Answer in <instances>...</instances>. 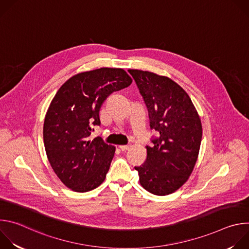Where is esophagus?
<instances>
[{"label":"esophagus","mask_w":249,"mask_h":249,"mask_svg":"<svg viewBox=\"0 0 249 249\" xmlns=\"http://www.w3.org/2000/svg\"><path fill=\"white\" fill-rule=\"evenodd\" d=\"M130 145H125V146H119V149L122 151V152H125V151H127V150H129L130 149Z\"/></svg>","instance_id":"esophagus-1"}]
</instances>
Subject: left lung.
<instances>
[{
	"mask_svg": "<svg viewBox=\"0 0 249 249\" xmlns=\"http://www.w3.org/2000/svg\"><path fill=\"white\" fill-rule=\"evenodd\" d=\"M147 105L150 126L158 131L154 146H147L145 162L135 166L140 184L164 196L179 189L196 164L201 140L200 116L187 92L171 79L130 69Z\"/></svg>",
	"mask_w": 249,
	"mask_h": 249,
	"instance_id": "obj_1",
	"label": "left lung"
}]
</instances>
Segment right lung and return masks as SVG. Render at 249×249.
Instances as JSON below:
<instances>
[{"label": "right lung", "instance_id": "right-lung-1", "mask_svg": "<svg viewBox=\"0 0 249 249\" xmlns=\"http://www.w3.org/2000/svg\"><path fill=\"white\" fill-rule=\"evenodd\" d=\"M120 68H100L66 81L45 115L43 141L48 160L59 179L75 192H88L105 179L115 148L100 137L89 140L99 125L101 104L113 91L132 84Z\"/></svg>", "mask_w": 249, "mask_h": 249}]
</instances>
